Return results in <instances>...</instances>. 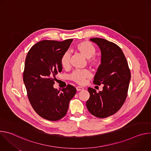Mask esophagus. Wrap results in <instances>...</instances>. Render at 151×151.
I'll list each match as a JSON object with an SVG mask.
<instances>
[{"label":"esophagus","mask_w":151,"mask_h":151,"mask_svg":"<svg viewBox=\"0 0 151 151\" xmlns=\"http://www.w3.org/2000/svg\"><path fill=\"white\" fill-rule=\"evenodd\" d=\"M76 90L77 91H82V90H83V88H82V87H79V86H78V87H76Z\"/></svg>","instance_id":"obj_1"}]
</instances>
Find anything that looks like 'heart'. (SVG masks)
Instances as JSON below:
<instances>
[{"label":"heart","instance_id":"obj_1","mask_svg":"<svg viewBox=\"0 0 151 151\" xmlns=\"http://www.w3.org/2000/svg\"><path fill=\"white\" fill-rule=\"evenodd\" d=\"M75 49L84 57L88 59L90 65L94 68H98L101 63V58L94 55L96 50L91 42L87 40L79 42L75 46ZM70 54L69 51L64 52L61 57V64L64 68H68L70 65ZM91 76L90 72L87 69L76 70L70 76V78L74 82L83 85L86 79Z\"/></svg>","mask_w":151,"mask_h":151}]
</instances>
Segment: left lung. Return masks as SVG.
I'll use <instances>...</instances> for the list:
<instances>
[{
    "label": "left lung",
    "mask_w": 151,
    "mask_h": 151,
    "mask_svg": "<svg viewBox=\"0 0 151 151\" xmlns=\"http://www.w3.org/2000/svg\"><path fill=\"white\" fill-rule=\"evenodd\" d=\"M90 40L99 47L101 54V64L93 82L103 84V87L99 93L94 88H88L90 97L86 106L93 115L104 118L117 112L124 103L131 73L122 51L116 44L99 37Z\"/></svg>",
    "instance_id": "left-lung-1"
}]
</instances>
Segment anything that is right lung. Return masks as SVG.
Returning a JSON list of instances; mask_svg holds the SVG:
<instances>
[{
	"mask_svg": "<svg viewBox=\"0 0 151 151\" xmlns=\"http://www.w3.org/2000/svg\"><path fill=\"white\" fill-rule=\"evenodd\" d=\"M72 41H40L30 48L25 60L23 81L29 101L40 116L49 121H58L66 115L76 93L70 84L61 92L53 87L55 75L62 70L61 57Z\"/></svg>",
	"mask_w": 151,
	"mask_h": 151,
	"instance_id": "obj_1",
	"label": "right lung"
}]
</instances>
